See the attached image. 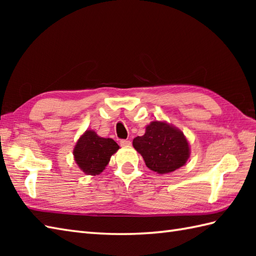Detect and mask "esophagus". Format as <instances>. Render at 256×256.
<instances>
[{"label":"esophagus","mask_w":256,"mask_h":256,"mask_svg":"<svg viewBox=\"0 0 256 256\" xmlns=\"http://www.w3.org/2000/svg\"><path fill=\"white\" fill-rule=\"evenodd\" d=\"M120 145L123 146V148H128V146H131V140H120Z\"/></svg>","instance_id":"esophagus-1"}]
</instances>
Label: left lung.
Segmentation results:
<instances>
[{"label": "left lung", "instance_id": "1", "mask_svg": "<svg viewBox=\"0 0 256 256\" xmlns=\"http://www.w3.org/2000/svg\"><path fill=\"white\" fill-rule=\"evenodd\" d=\"M133 146L142 155L150 170L164 175L186 164L189 143L177 128L162 121H153L146 126L143 136L133 140Z\"/></svg>", "mask_w": 256, "mask_h": 256}]
</instances>
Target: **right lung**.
<instances>
[{
	"label": "right lung",
	"mask_w": 256,
	"mask_h": 256,
	"mask_svg": "<svg viewBox=\"0 0 256 256\" xmlns=\"http://www.w3.org/2000/svg\"><path fill=\"white\" fill-rule=\"evenodd\" d=\"M118 148L112 138H100L92 130H86L74 148V162L86 175H99Z\"/></svg>",
	"instance_id": "add662e5"
}]
</instances>
